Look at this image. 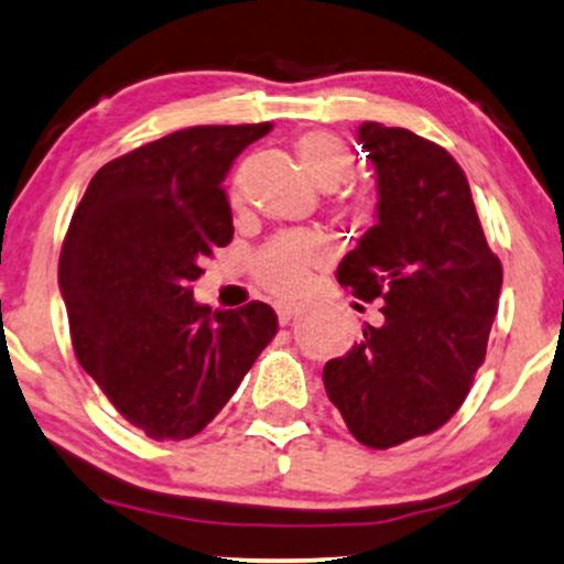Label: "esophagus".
<instances>
[{
	"label": "esophagus",
	"mask_w": 564,
	"mask_h": 564,
	"mask_svg": "<svg viewBox=\"0 0 564 564\" xmlns=\"http://www.w3.org/2000/svg\"><path fill=\"white\" fill-rule=\"evenodd\" d=\"M305 311V305L297 303H276V316H280V324H288L293 316H301Z\"/></svg>",
	"instance_id": "esophagus-1"
}]
</instances>
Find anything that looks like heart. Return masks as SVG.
Wrapping results in <instances>:
<instances>
[{
  "label": "heart",
  "mask_w": 564,
  "mask_h": 564,
  "mask_svg": "<svg viewBox=\"0 0 564 564\" xmlns=\"http://www.w3.org/2000/svg\"><path fill=\"white\" fill-rule=\"evenodd\" d=\"M295 154L301 159L305 175L322 187V191H337L356 172V156L350 145L339 141L337 135L314 130L295 141ZM337 214L350 225H366L371 219V206L366 200H350L339 206ZM329 261V246L324 238L311 232H293L271 240L261 253L256 256V280L261 288L280 297H297L311 288L314 271Z\"/></svg>",
  "instance_id": "b5f03b06"
}]
</instances>
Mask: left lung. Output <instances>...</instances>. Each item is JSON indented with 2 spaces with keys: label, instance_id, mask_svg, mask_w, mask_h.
I'll return each instance as SVG.
<instances>
[{
  "label": "left lung",
  "instance_id": "obj_1",
  "mask_svg": "<svg viewBox=\"0 0 564 564\" xmlns=\"http://www.w3.org/2000/svg\"><path fill=\"white\" fill-rule=\"evenodd\" d=\"M377 170V225L339 261L337 282L381 301L379 326L324 366L329 400L360 444L373 449L444 426L486 358L502 290L470 185L442 145L364 122Z\"/></svg>",
  "mask_w": 564,
  "mask_h": 564
}]
</instances>
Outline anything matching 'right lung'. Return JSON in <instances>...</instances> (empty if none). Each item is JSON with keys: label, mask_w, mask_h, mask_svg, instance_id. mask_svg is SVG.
<instances>
[{"label": "right lung", "mask_w": 564, "mask_h": 564, "mask_svg": "<svg viewBox=\"0 0 564 564\" xmlns=\"http://www.w3.org/2000/svg\"><path fill=\"white\" fill-rule=\"evenodd\" d=\"M261 124H198L104 164L62 242L59 293L78 364L151 440L206 426L276 332L267 303L212 311L191 284L232 240L221 183Z\"/></svg>", "instance_id": "right-lung-1"}]
</instances>
